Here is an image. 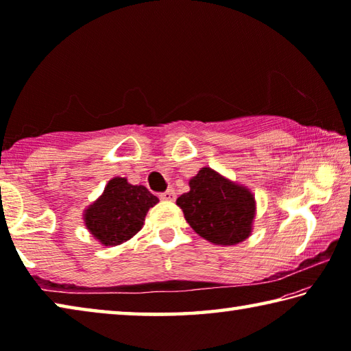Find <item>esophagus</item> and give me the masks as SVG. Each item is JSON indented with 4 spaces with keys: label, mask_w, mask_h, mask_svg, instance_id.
I'll list each match as a JSON object with an SVG mask.
<instances>
[{
    "label": "esophagus",
    "mask_w": 351,
    "mask_h": 351,
    "mask_svg": "<svg viewBox=\"0 0 351 351\" xmlns=\"http://www.w3.org/2000/svg\"><path fill=\"white\" fill-rule=\"evenodd\" d=\"M159 197H161V199H164V201H175L176 199V192L173 189H169L167 192L161 193Z\"/></svg>",
    "instance_id": "esophagus-1"
}]
</instances>
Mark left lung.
Returning <instances> with one entry per match:
<instances>
[{
  "mask_svg": "<svg viewBox=\"0 0 351 351\" xmlns=\"http://www.w3.org/2000/svg\"><path fill=\"white\" fill-rule=\"evenodd\" d=\"M189 187L176 204L199 237L219 246H234L249 239L257 207L246 186L203 167L190 178Z\"/></svg>",
  "mask_w": 351,
  "mask_h": 351,
  "instance_id": "8db88e82",
  "label": "left lung"
}]
</instances>
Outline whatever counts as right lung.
<instances>
[{
    "instance_id": "1",
    "label": "right lung",
    "mask_w": 351,
    "mask_h": 351,
    "mask_svg": "<svg viewBox=\"0 0 351 351\" xmlns=\"http://www.w3.org/2000/svg\"><path fill=\"white\" fill-rule=\"evenodd\" d=\"M159 199L144 186H133L127 178L108 181L104 193L86 207L83 221L102 246H117L128 241L144 226L147 212Z\"/></svg>"
}]
</instances>
